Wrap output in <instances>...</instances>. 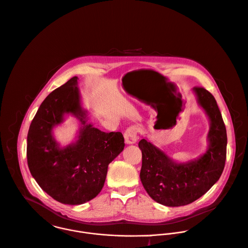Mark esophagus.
I'll list each match as a JSON object with an SVG mask.
<instances>
[{
    "mask_svg": "<svg viewBox=\"0 0 248 248\" xmlns=\"http://www.w3.org/2000/svg\"><path fill=\"white\" fill-rule=\"evenodd\" d=\"M138 128L134 125L129 126L128 128H126V130L124 131V140L126 144H134L137 140H138Z\"/></svg>",
    "mask_w": 248,
    "mask_h": 248,
    "instance_id": "obj_1",
    "label": "esophagus"
}]
</instances>
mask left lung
<instances>
[{"instance_id": "obj_1", "label": "left lung", "mask_w": 248, "mask_h": 248, "mask_svg": "<svg viewBox=\"0 0 248 248\" xmlns=\"http://www.w3.org/2000/svg\"><path fill=\"white\" fill-rule=\"evenodd\" d=\"M193 91L211 121L209 149L199 159L176 163L146 139L138 144L143 186L155 201L168 207L188 205L203 196L219 180L225 166L227 133L217 100L203 87Z\"/></svg>"}]
</instances>
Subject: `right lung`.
<instances>
[{
	"instance_id": "1",
	"label": "right lung",
	"mask_w": 248,
	"mask_h": 248,
	"mask_svg": "<svg viewBox=\"0 0 248 248\" xmlns=\"http://www.w3.org/2000/svg\"><path fill=\"white\" fill-rule=\"evenodd\" d=\"M77 76L50 93L33 117L27 138V161L38 186L56 201L80 205L102 189L108 165L124 148L121 132H103L86 122L80 105ZM76 115L82 126L75 144L61 149L51 128L63 115Z\"/></svg>"
}]
</instances>
